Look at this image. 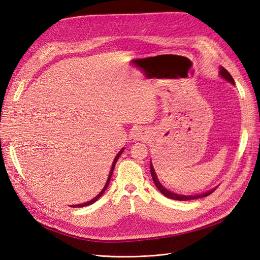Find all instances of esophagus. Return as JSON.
<instances>
[{"label": "esophagus", "instance_id": "1", "mask_svg": "<svg viewBox=\"0 0 260 260\" xmlns=\"http://www.w3.org/2000/svg\"><path fill=\"white\" fill-rule=\"evenodd\" d=\"M134 137H136L137 140H144V139H146V134H145L144 130L139 129L134 132Z\"/></svg>", "mask_w": 260, "mask_h": 260}]
</instances>
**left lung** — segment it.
I'll list each match as a JSON object with an SVG mask.
<instances>
[{"label": "left lung", "instance_id": "1", "mask_svg": "<svg viewBox=\"0 0 260 260\" xmlns=\"http://www.w3.org/2000/svg\"><path fill=\"white\" fill-rule=\"evenodd\" d=\"M219 75H220L222 78H225L226 80H228L229 83H231V84H235V80H234V78H232V76L230 75V73L228 72V71H227L225 68L220 67ZM150 173H151V177H153V181H154V183H155L156 187H157L158 189H159V191H160L161 193H162V194H165V196L167 197V198L173 199V200L187 201V200L199 199V198H203V197H207V196L211 194L214 190H215V188H214V189H212V190H210V191H207V192H204V193H200V194H193V196L178 194V193H175V192H172V191L168 190L167 188H165L162 185H161V183L158 181V177H157V175H156V172H155V170H154V167H153V165H151V164H150Z\"/></svg>", "mask_w": 260, "mask_h": 260}]
</instances>
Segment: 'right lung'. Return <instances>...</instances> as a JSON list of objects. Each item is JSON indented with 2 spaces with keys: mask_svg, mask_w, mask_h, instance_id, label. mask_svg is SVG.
<instances>
[{
  "mask_svg": "<svg viewBox=\"0 0 260 260\" xmlns=\"http://www.w3.org/2000/svg\"><path fill=\"white\" fill-rule=\"evenodd\" d=\"M122 151H123V148L119 151V153L117 154V156L115 157V159H114V161H113V165H112V169H111V171H110V175H109V178H107V181H106V184H105V186L103 187V189L101 190V192L98 194L96 197H94V198L92 199V200H90V201H88V202H85V203H82V204H77V205H72L73 208H83V207H87V205H90V204H92V203H94L98 199L100 198V197L104 193V191L106 190V188H107V186H109V184H110V181H111V177H112V174H113V171H114V167H115V165H116V162H117V160H118V158H119V156L122 154Z\"/></svg>",
  "mask_w": 260,
  "mask_h": 260,
  "instance_id": "right-lung-1",
  "label": "right lung"
}]
</instances>
